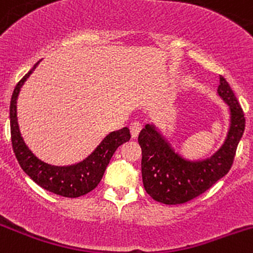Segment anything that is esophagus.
I'll list each match as a JSON object with an SVG mask.
<instances>
[{"mask_svg": "<svg viewBox=\"0 0 253 253\" xmlns=\"http://www.w3.org/2000/svg\"><path fill=\"white\" fill-rule=\"evenodd\" d=\"M141 128H142V125L139 124V122H137V121L132 122V124L129 125V131H131L132 138H136V137L138 136Z\"/></svg>", "mask_w": 253, "mask_h": 253, "instance_id": "34e87169", "label": "esophagus"}]
</instances>
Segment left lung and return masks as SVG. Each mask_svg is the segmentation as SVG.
I'll use <instances>...</instances> for the list:
<instances>
[{
	"mask_svg": "<svg viewBox=\"0 0 253 253\" xmlns=\"http://www.w3.org/2000/svg\"><path fill=\"white\" fill-rule=\"evenodd\" d=\"M216 94L227 105L230 124L222 144L209 157L200 159L184 157L154 124H147L139 132L142 180L146 192L156 202L167 205L189 202L207 192L231 168L237 144L245 131L244 111L222 77Z\"/></svg>",
	"mask_w": 253,
	"mask_h": 253,
	"instance_id": "left-lung-1",
	"label": "left lung"
}]
</instances>
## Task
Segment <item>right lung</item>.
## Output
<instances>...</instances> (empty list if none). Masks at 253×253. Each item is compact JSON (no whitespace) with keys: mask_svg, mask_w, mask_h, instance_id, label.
I'll list each match as a JSON object with an SVG mask.
<instances>
[{"mask_svg":"<svg viewBox=\"0 0 253 253\" xmlns=\"http://www.w3.org/2000/svg\"><path fill=\"white\" fill-rule=\"evenodd\" d=\"M39 63L41 60L37 61L34 67L19 80L12 94L11 105H9L12 147L21 168L39 186L61 197L79 198L96 188L115 151L121 144L129 141L131 134L128 127L110 132L86 158L70 166H53L41 161L24 142L17 119L18 95L24 83L38 67Z\"/></svg>","mask_w":253,"mask_h":253,"instance_id":"add662e5","label":"right lung"}]
</instances>
